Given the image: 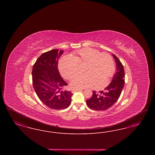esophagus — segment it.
I'll return each mask as SVG.
<instances>
[{
  "label": "esophagus",
  "instance_id": "34e87169",
  "mask_svg": "<svg viewBox=\"0 0 155 155\" xmlns=\"http://www.w3.org/2000/svg\"><path fill=\"white\" fill-rule=\"evenodd\" d=\"M80 90H81V89L80 88L73 89V90H72V93H74V92H76V91H80Z\"/></svg>",
  "mask_w": 155,
  "mask_h": 155
}]
</instances>
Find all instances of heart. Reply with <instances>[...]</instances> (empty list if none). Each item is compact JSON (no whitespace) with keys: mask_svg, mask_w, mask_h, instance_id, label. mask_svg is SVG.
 I'll use <instances>...</instances> for the list:
<instances>
[{"mask_svg":"<svg viewBox=\"0 0 155 155\" xmlns=\"http://www.w3.org/2000/svg\"><path fill=\"white\" fill-rule=\"evenodd\" d=\"M86 63L87 73L74 76L79 70V64ZM60 73L65 78L71 79L70 84L73 87L84 88L94 87L101 89L106 87L108 81L115 71L114 60L110 54L100 53L91 48L77 50L71 56H64L59 62Z\"/></svg>","mask_w":155,"mask_h":155,"instance_id":"obj_1","label":"heart"}]
</instances>
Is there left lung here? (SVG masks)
I'll return each mask as SVG.
<instances>
[{"label":"left lung","mask_w":155,"mask_h":155,"mask_svg":"<svg viewBox=\"0 0 155 155\" xmlns=\"http://www.w3.org/2000/svg\"><path fill=\"white\" fill-rule=\"evenodd\" d=\"M115 59L117 71L110 84L99 92L93 91V95L87 100V106L91 109L100 111L107 110L116 103L121 95L125 83L124 67L116 56L113 54Z\"/></svg>","instance_id":"left-lung-1"}]
</instances>
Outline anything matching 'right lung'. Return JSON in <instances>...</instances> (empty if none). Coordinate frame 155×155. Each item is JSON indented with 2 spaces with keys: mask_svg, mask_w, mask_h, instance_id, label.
I'll list each match as a JSON object with an SVG mask.
<instances>
[{
  "mask_svg": "<svg viewBox=\"0 0 155 155\" xmlns=\"http://www.w3.org/2000/svg\"><path fill=\"white\" fill-rule=\"evenodd\" d=\"M63 53L62 50L53 49L42 53L32 71L33 87L37 96L42 103L54 110L67 108L73 95L71 91L64 89L68 84L58 70V61Z\"/></svg>",
  "mask_w": 155,
  "mask_h": 155,
  "instance_id": "right-lung-1",
  "label": "right lung"
}]
</instances>
